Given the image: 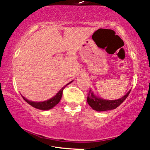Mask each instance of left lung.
Masks as SVG:
<instances>
[{
	"instance_id": "8db88e82",
	"label": "left lung",
	"mask_w": 150,
	"mask_h": 150,
	"mask_svg": "<svg viewBox=\"0 0 150 150\" xmlns=\"http://www.w3.org/2000/svg\"><path fill=\"white\" fill-rule=\"evenodd\" d=\"M130 91L131 89L120 98L116 99V100H105V99L96 96L93 91L90 89L88 94V97H87V102H88V105L94 110H96V111L101 112L113 110V109H115L116 108L118 107L125 100L126 98L128 96Z\"/></svg>"
}]
</instances>
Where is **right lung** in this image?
Listing matches in <instances>:
<instances>
[{"label":"right lung","mask_w":150,"mask_h":150,"mask_svg":"<svg viewBox=\"0 0 150 150\" xmlns=\"http://www.w3.org/2000/svg\"><path fill=\"white\" fill-rule=\"evenodd\" d=\"M72 81L69 82V83H67L66 86H64V87H62V88L60 89L58 93H57L56 95L54 96L51 98L50 99H48V100H45V101H40V102L32 101V100H28V99L25 98L23 96H22V95L21 96L25 101L28 103V104H30V105H32L33 107L35 108L40 109V110H50V109L53 108L55 105H57V104L59 103L60 100H61L62 97V93H63L64 88L67 85H69V84L71 83Z\"/></svg>","instance_id":"add662e5"}]
</instances>
